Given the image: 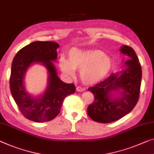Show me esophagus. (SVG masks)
Instances as JSON below:
<instances>
[{"label": "esophagus", "mask_w": 154, "mask_h": 154, "mask_svg": "<svg viewBox=\"0 0 154 154\" xmlns=\"http://www.w3.org/2000/svg\"><path fill=\"white\" fill-rule=\"evenodd\" d=\"M76 89H77V91H78V92H82V91H84L85 90H86V88H83V87H81V86L77 87Z\"/></svg>", "instance_id": "34e87169"}]
</instances>
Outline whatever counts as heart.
<instances>
[{"label": "heart", "mask_w": 154, "mask_h": 154, "mask_svg": "<svg viewBox=\"0 0 154 154\" xmlns=\"http://www.w3.org/2000/svg\"><path fill=\"white\" fill-rule=\"evenodd\" d=\"M68 60L59 59V67L64 74L72 76L75 70L79 71L82 82L92 85L100 82L109 74L113 66L111 59L100 50H79L73 48L68 54Z\"/></svg>", "instance_id": "obj_1"}]
</instances>
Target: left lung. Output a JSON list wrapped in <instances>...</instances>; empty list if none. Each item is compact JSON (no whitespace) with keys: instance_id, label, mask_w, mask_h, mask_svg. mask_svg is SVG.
I'll return each instance as SVG.
<instances>
[{"instance_id":"1","label":"left lung","mask_w":154,"mask_h":154,"mask_svg":"<svg viewBox=\"0 0 154 154\" xmlns=\"http://www.w3.org/2000/svg\"><path fill=\"white\" fill-rule=\"evenodd\" d=\"M120 52L129 57L120 72L113 73L104 81L90 87L94 102L88 106V115L94 121L110 123L130 113L139 99L142 69L132 48L123 45ZM120 90V97L112 98L111 93Z\"/></svg>"}]
</instances>
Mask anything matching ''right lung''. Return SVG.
<instances>
[{
  "mask_svg": "<svg viewBox=\"0 0 154 154\" xmlns=\"http://www.w3.org/2000/svg\"><path fill=\"white\" fill-rule=\"evenodd\" d=\"M59 47L58 43L53 41H34L20 49L11 64V95L23 116L36 122L53 120L60 112L64 99L75 92L74 84H66L59 79L52 62L57 60ZM34 63L44 65L49 74L47 90L38 98H33L26 93L23 82L27 68Z\"/></svg>",
  "mask_w": 154,
  "mask_h": 154,
  "instance_id": "right-lung-1",
  "label": "right lung"
}]
</instances>
